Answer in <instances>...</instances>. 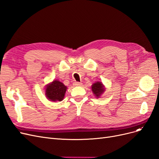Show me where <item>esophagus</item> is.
Segmentation results:
<instances>
[{
	"label": "esophagus",
	"mask_w": 159,
	"mask_h": 159,
	"mask_svg": "<svg viewBox=\"0 0 159 159\" xmlns=\"http://www.w3.org/2000/svg\"><path fill=\"white\" fill-rule=\"evenodd\" d=\"M73 84H74V86H81V85H82V83H79V82H75V83H73Z\"/></svg>",
	"instance_id": "esophagus-1"
}]
</instances>
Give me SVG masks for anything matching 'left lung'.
Wrapping results in <instances>:
<instances>
[{
	"label": "left lung",
	"instance_id": "8db88e82",
	"mask_svg": "<svg viewBox=\"0 0 159 159\" xmlns=\"http://www.w3.org/2000/svg\"><path fill=\"white\" fill-rule=\"evenodd\" d=\"M104 90V86L101 82H96L92 85V91L97 98H99L101 94H103Z\"/></svg>",
	"mask_w": 159,
	"mask_h": 159
}]
</instances>
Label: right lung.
<instances>
[{
	"mask_svg": "<svg viewBox=\"0 0 159 159\" xmlns=\"http://www.w3.org/2000/svg\"><path fill=\"white\" fill-rule=\"evenodd\" d=\"M66 86L61 82L55 80L46 86L45 96L50 101H61L65 96Z\"/></svg>",
	"mask_w": 159,
	"mask_h": 159,
	"instance_id": "obj_1",
	"label": "right lung"
}]
</instances>
